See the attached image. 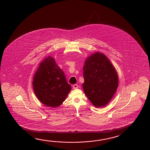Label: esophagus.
<instances>
[{
  "mask_svg": "<svg viewBox=\"0 0 150 150\" xmlns=\"http://www.w3.org/2000/svg\"><path fill=\"white\" fill-rule=\"evenodd\" d=\"M78 88V85L76 84H74L73 85V88L74 89H77Z\"/></svg>",
  "mask_w": 150,
  "mask_h": 150,
  "instance_id": "1",
  "label": "esophagus"
}]
</instances>
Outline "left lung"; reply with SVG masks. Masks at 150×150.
<instances>
[{
  "instance_id": "obj_1",
  "label": "left lung",
  "mask_w": 150,
  "mask_h": 150,
  "mask_svg": "<svg viewBox=\"0 0 150 150\" xmlns=\"http://www.w3.org/2000/svg\"><path fill=\"white\" fill-rule=\"evenodd\" d=\"M83 91L96 108L112 100L118 85L117 73L107 56L96 52L87 58L83 67Z\"/></svg>"
}]
</instances>
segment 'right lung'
<instances>
[{"label": "right lung", "instance_id": "1", "mask_svg": "<svg viewBox=\"0 0 150 150\" xmlns=\"http://www.w3.org/2000/svg\"><path fill=\"white\" fill-rule=\"evenodd\" d=\"M33 86L40 101L52 108L61 105L71 89L64 72L50 56L39 65L33 78Z\"/></svg>", "mask_w": 150, "mask_h": 150}]
</instances>
